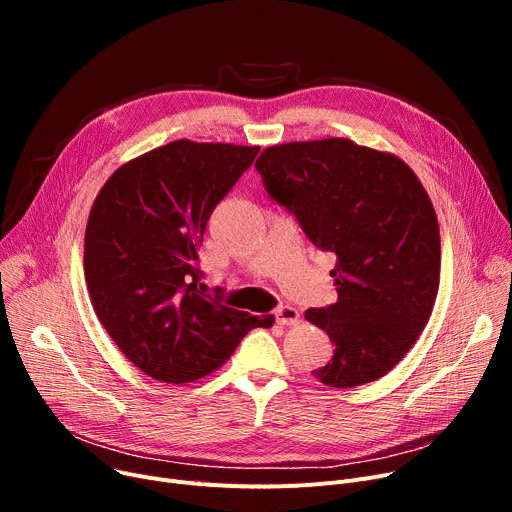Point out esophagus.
I'll list each match as a JSON object with an SVG mask.
<instances>
[{
	"mask_svg": "<svg viewBox=\"0 0 512 512\" xmlns=\"http://www.w3.org/2000/svg\"><path fill=\"white\" fill-rule=\"evenodd\" d=\"M274 315H276V321H278L280 326H297L299 321H301V313L294 309V307H290V305L278 307Z\"/></svg>",
	"mask_w": 512,
	"mask_h": 512,
	"instance_id": "esophagus-1",
	"label": "esophagus"
}]
</instances>
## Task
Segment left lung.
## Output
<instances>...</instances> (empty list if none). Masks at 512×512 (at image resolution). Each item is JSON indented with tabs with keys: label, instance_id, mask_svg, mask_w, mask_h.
Here are the masks:
<instances>
[{
	"label": "left lung",
	"instance_id": "1",
	"mask_svg": "<svg viewBox=\"0 0 512 512\" xmlns=\"http://www.w3.org/2000/svg\"><path fill=\"white\" fill-rule=\"evenodd\" d=\"M255 168L313 245L336 255L338 301L305 311L334 342L332 361L313 378L330 388L384 378L438 297L440 226L421 180L398 155L351 139L272 145Z\"/></svg>",
	"mask_w": 512,
	"mask_h": 512
}]
</instances>
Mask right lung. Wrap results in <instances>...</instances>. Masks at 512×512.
<instances>
[{
	"mask_svg": "<svg viewBox=\"0 0 512 512\" xmlns=\"http://www.w3.org/2000/svg\"><path fill=\"white\" fill-rule=\"evenodd\" d=\"M257 151L172 141L126 161L95 197L85 230L91 305L124 357L157 382L201 380L249 330L274 326V315H249L197 290L209 215Z\"/></svg>",
	"mask_w": 512,
	"mask_h": 512,
	"instance_id": "right-lung-1",
	"label": "right lung"
}]
</instances>
